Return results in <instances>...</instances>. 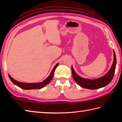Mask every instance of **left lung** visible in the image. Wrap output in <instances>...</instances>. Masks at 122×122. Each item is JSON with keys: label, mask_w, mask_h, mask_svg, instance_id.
<instances>
[{"label": "left lung", "mask_w": 122, "mask_h": 122, "mask_svg": "<svg viewBox=\"0 0 122 122\" xmlns=\"http://www.w3.org/2000/svg\"><path fill=\"white\" fill-rule=\"evenodd\" d=\"M116 65V58L115 52L114 51V61L112 67L107 73L104 76L100 77L99 79L91 80L82 78L76 74L72 67V73L74 81L77 83L80 86L83 88L91 90H94L100 89L107 85L112 81L114 75Z\"/></svg>", "instance_id": "8db88e82"}]
</instances>
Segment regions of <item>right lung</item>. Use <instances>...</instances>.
<instances>
[{"label":"right lung","instance_id":"right-lung-1","mask_svg":"<svg viewBox=\"0 0 122 122\" xmlns=\"http://www.w3.org/2000/svg\"><path fill=\"white\" fill-rule=\"evenodd\" d=\"M58 64H59L58 63H57L56 64L55 66L54 67V68L53 69L52 71L50 76H49L47 78L44 80V81H42V82L36 83H22V82H20L16 81V80H15L13 78H12L10 75H8V76L10 80L12 81L13 83L17 85L18 86L21 88L22 89H24V90L39 89L46 86V85H47L51 81V80L53 78L54 71H55V69L56 68V67L58 66Z\"/></svg>","mask_w":122,"mask_h":122}]
</instances>
